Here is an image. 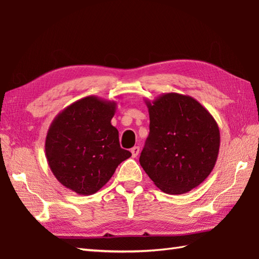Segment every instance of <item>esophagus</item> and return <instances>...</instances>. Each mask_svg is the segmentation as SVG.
I'll return each mask as SVG.
<instances>
[{
	"mask_svg": "<svg viewBox=\"0 0 259 259\" xmlns=\"http://www.w3.org/2000/svg\"><path fill=\"white\" fill-rule=\"evenodd\" d=\"M131 152H132V156L136 157L137 155H139V153H140V147L139 146H134L133 148L131 149Z\"/></svg>",
	"mask_w": 259,
	"mask_h": 259,
	"instance_id": "obj_1",
	"label": "esophagus"
}]
</instances>
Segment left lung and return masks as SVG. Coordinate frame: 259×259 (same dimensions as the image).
Masks as SVG:
<instances>
[{
	"label": "left lung",
	"instance_id": "8db88e82",
	"mask_svg": "<svg viewBox=\"0 0 259 259\" xmlns=\"http://www.w3.org/2000/svg\"><path fill=\"white\" fill-rule=\"evenodd\" d=\"M149 135L140 157L145 173L160 191L185 194L211 173L221 145L218 124L189 95L164 93L144 100Z\"/></svg>",
	"mask_w": 259,
	"mask_h": 259
}]
</instances>
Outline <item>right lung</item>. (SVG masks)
<instances>
[{"mask_svg": "<svg viewBox=\"0 0 259 259\" xmlns=\"http://www.w3.org/2000/svg\"><path fill=\"white\" fill-rule=\"evenodd\" d=\"M115 101L91 95L56 115L45 139V155L55 178L78 195H92L111 180L117 166L132 156L120 148L111 120Z\"/></svg>", "mask_w": 259, "mask_h": 259, "instance_id": "obj_1", "label": "right lung"}]
</instances>
